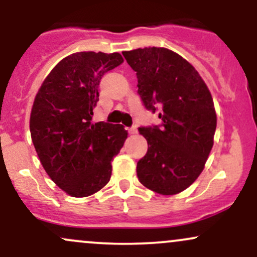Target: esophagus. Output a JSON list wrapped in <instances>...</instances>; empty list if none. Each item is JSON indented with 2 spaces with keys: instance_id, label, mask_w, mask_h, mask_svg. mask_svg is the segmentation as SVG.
I'll return each instance as SVG.
<instances>
[{
  "instance_id": "obj_1",
  "label": "esophagus",
  "mask_w": 257,
  "mask_h": 257,
  "mask_svg": "<svg viewBox=\"0 0 257 257\" xmlns=\"http://www.w3.org/2000/svg\"><path fill=\"white\" fill-rule=\"evenodd\" d=\"M128 133H129V134H137L138 131H137V128H135V126H131V128H128Z\"/></svg>"
}]
</instances>
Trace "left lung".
I'll use <instances>...</instances> for the list:
<instances>
[{
    "mask_svg": "<svg viewBox=\"0 0 257 257\" xmlns=\"http://www.w3.org/2000/svg\"><path fill=\"white\" fill-rule=\"evenodd\" d=\"M137 72L138 94L162 123L140 126L149 150L138 162L139 181L153 192L176 194L202 173L214 144L216 113L208 87L188 61L167 48L123 52Z\"/></svg>",
    "mask_w": 257,
    "mask_h": 257,
    "instance_id": "left-lung-1",
    "label": "left lung"
}]
</instances>
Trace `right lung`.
Masks as SVG:
<instances>
[{
  "label": "right lung",
  "mask_w": 257,
  "mask_h": 257,
  "mask_svg": "<svg viewBox=\"0 0 257 257\" xmlns=\"http://www.w3.org/2000/svg\"><path fill=\"white\" fill-rule=\"evenodd\" d=\"M122 63L119 53H75L52 70L35 98L32 143L49 178L72 197L90 196L110 181L128 137L123 125L93 122L100 79Z\"/></svg>",
  "instance_id": "right-lung-1"
}]
</instances>
